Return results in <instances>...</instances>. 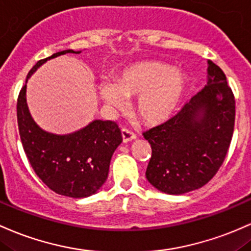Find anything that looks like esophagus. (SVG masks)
<instances>
[{
    "instance_id": "esophagus-1",
    "label": "esophagus",
    "mask_w": 251,
    "mask_h": 251,
    "mask_svg": "<svg viewBox=\"0 0 251 251\" xmlns=\"http://www.w3.org/2000/svg\"><path fill=\"white\" fill-rule=\"evenodd\" d=\"M121 136H123V140L125 143L130 142V140H133L134 138H136V133H134L133 131L128 130V128L124 127L123 130H121Z\"/></svg>"
}]
</instances>
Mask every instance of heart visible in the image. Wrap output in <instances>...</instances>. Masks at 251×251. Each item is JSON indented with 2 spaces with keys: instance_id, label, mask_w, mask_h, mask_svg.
Listing matches in <instances>:
<instances>
[{
  "instance_id": "heart-1",
  "label": "heart",
  "mask_w": 251,
  "mask_h": 251,
  "mask_svg": "<svg viewBox=\"0 0 251 251\" xmlns=\"http://www.w3.org/2000/svg\"><path fill=\"white\" fill-rule=\"evenodd\" d=\"M187 88V77L172 65L157 60H143L128 65L119 74L117 83H103L101 95L109 106L123 108L124 96L139 98L138 109L142 119L149 124L167 120Z\"/></svg>"
}]
</instances>
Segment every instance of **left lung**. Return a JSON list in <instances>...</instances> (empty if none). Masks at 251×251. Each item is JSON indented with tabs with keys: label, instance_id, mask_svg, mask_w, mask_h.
<instances>
[{
	"label": "left lung",
	"instance_id": "left-lung-1",
	"mask_svg": "<svg viewBox=\"0 0 251 251\" xmlns=\"http://www.w3.org/2000/svg\"><path fill=\"white\" fill-rule=\"evenodd\" d=\"M208 81L166 123L143 133L151 145L148 181L167 194L205 186L226 157L235 127V96L226 76L208 60Z\"/></svg>",
	"mask_w": 251,
	"mask_h": 251
}]
</instances>
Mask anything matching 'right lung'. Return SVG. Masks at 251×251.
Here are the masks:
<instances>
[{"mask_svg": "<svg viewBox=\"0 0 251 251\" xmlns=\"http://www.w3.org/2000/svg\"><path fill=\"white\" fill-rule=\"evenodd\" d=\"M65 53L79 52L65 50L40 59L29 70L27 78L46 60ZM16 117L27 159L38 177L51 191L79 199L100 189L108 176L113 152L123 142L115 121L94 120L82 130L67 136L49 133L41 130L29 114L26 84L19 93Z\"/></svg>", "mask_w": 251, "mask_h": 251, "instance_id": "obj_1", "label": "right lung"}]
</instances>
